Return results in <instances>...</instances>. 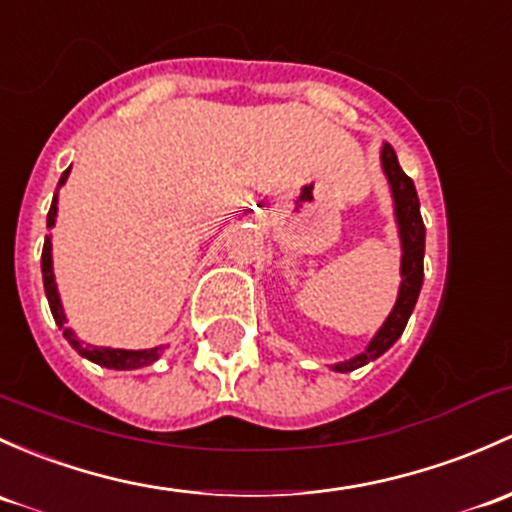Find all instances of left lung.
<instances>
[{"instance_id": "8db88e82", "label": "left lung", "mask_w": 512, "mask_h": 512, "mask_svg": "<svg viewBox=\"0 0 512 512\" xmlns=\"http://www.w3.org/2000/svg\"><path fill=\"white\" fill-rule=\"evenodd\" d=\"M380 164H383L385 179L387 184H390L397 233H400V292H397V301L395 306H392L390 316H387L385 324L378 328V333L370 338L365 351L353 355L351 360L331 365V370H336V373H351L355 368H363L370 360L380 358V355L395 346V341L402 336L407 321H410L414 304H417L419 297V289H422L424 282V223L422 213H419L417 188H414V181L410 176L402 171L395 149L387 142L383 144V149H380Z\"/></svg>"}]
</instances>
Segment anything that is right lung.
Here are the masks:
<instances>
[{
    "instance_id": "1",
    "label": "right lung",
    "mask_w": 512,
    "mask_h": 512,
    "mask_svg": "<svg viewBox=\"0 0 512 512\" xmlns=\"http://www.w3.org/2000/svg\"><path fill=\"white\" fill-rule=\"evenodd\" d=\"M68 174H71V166L61 174V181H58V188L68 181ZM56 215H58V191L53 193L51 201V211H48L46 225L53 228L56 225ZM51 235H46V242H43V252H41V274H43V289H46V299L48 306H51V314L56 319L58 328L63 331V338L78 351L83 358L93 360V363L102 365V368H112V370H137L144 368V365H152L154 360H159L161 351L166 346H157V348H144V351H125V348H107V346H90V343H83L78 336L73 333V328H68V319L66 311H63L61 297H58V287H56V274H53V257H51Z\"/></svg>"
}]
</instances>
